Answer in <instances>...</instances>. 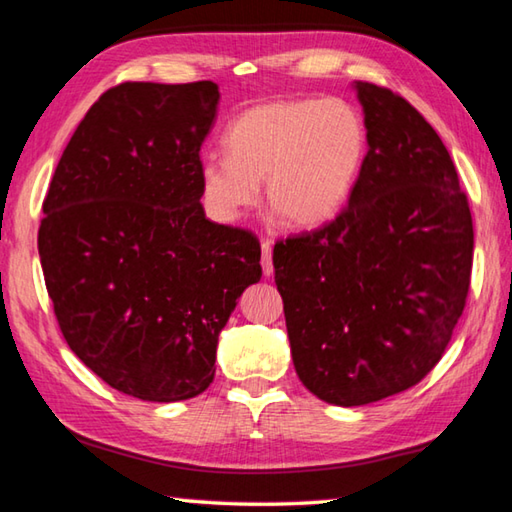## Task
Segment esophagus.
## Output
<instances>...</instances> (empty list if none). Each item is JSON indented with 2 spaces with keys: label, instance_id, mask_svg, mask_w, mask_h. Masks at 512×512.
Listing matches in <instances>:
<instances>
[{
  "label": "esophagus",
  "instance_id": "obj_1",
  "mask_svg": "<svg viewBox=\"0 0 512 512\" xmlns=\"http://www.w3.org/2000/svg\"><path fill=\"white\" fill-rule=\"evenodd\" d=\"M262 268L266 277L273 275V244L268 239L262 241Z\"/></svg>",
  "mask_w": 512,
  "mask_h": 512
}]
</instances>
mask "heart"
I'll return each instance as SVG.
<instances>
[{
	"label": "heart",
	"mask_w": 512,
	"mask_h": 512,
	"mask_svg": "<svg viewBox=\"0 0 512 512\" xmlns=\"http://www.w3.org/2000/svg\"><path fill=\"white\" fill-rule=\"evenodd\" d=\"M226 156L199 165L203 208L232 224L257 201L288 228L315 230L338 215L365 159V123L349 102L284 98L262 102L232 120Z\"/></svg>",
	"instance_id": "obj_1"
}]
</instances>
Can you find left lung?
Listing matches in <instances>:
<instances>
[{"instance_id": "obj_1", "label": "left lung", "mask_w": 512, "mask_h": 512, "mask_svg": "<svg viewBox=\"0 0 512 512\" xmlns=\"http://www.w3.org/2000/svg\"><path fill=\"white\" fill-rule=\"evenodd\" d=\"M356 91L369 150L349 203L273 248L297 376L342 407L405 392L436 367L475 250L468 197L434 127L392 89Z\"/></svg>"}]
</instances>
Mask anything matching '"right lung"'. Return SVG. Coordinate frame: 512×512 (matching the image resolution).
Instances as JSON below:
<instances>
[{
  "label": "right lung",
  "instance_id": "add662e5",
  "mask_svg": "<svg viewBox=\"0 0 512 512\" xmlns=\"http://www.w3.org/2000/svg\"><path fill=\"white\" fill-rule=\"evenodd\" d=\"M219 87L123 82L80 120L42 203L37 250L71 351L152 403L215 378L219 333L262 277L250 230L206 219L201 145Z\"/></svg>",
  "mask_w": 512,
  "mask_h": 512
}]
</instances>
